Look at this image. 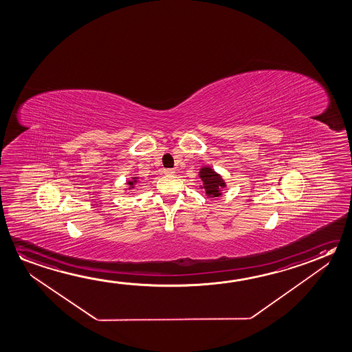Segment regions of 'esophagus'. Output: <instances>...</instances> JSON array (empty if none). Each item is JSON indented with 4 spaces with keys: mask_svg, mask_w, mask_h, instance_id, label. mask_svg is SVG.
I'll list each match as a JSON object with an SVG mask.
<instances>
[{
    "mask_svg": "<svg viewBox=\"0 0 352 352\" xmlns=\"http://www.w3.org/2000/svg\"><path fill=\"white\" fill-rule=\"evenodd\" d=\"M164 173L170 176V175H173V173H175V170H173V168H165V170H164Z\"/></svg>",
    "mask_w": 352,
    "mask_h": 352,
    "instance_id": "obj_1",
    "label": "esophagus"
}]
</instances>
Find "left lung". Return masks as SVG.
Listing matches in <instances>:
<instances>
[{
	"label": "left lung",
	"mask_w": 352,
	"mask_h": 352,
	"mask_svg": "<svg viewBox=\"0 0 352 352\" xmlns=\"http://www.w3.org/2000/svg\"><path fill=\"white\" fill-rule=\"evenodd\" d=\"M199 179L203 182L201 188L206 190L209 198H217L221 195V188L226 187L223 177L215 173L210 166H203L199 171Z\"/></svg>",
	"instance_id": "8db88e82"
}]
</instances>
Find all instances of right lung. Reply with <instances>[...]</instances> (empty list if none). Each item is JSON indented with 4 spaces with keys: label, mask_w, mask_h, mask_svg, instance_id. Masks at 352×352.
<instances>
[{
    "label": "right lung",
    "mask_w": 352,
    "mask_h": 352,
    "mask_svg": "<svg viewBox=\"0 0 352 352\" xmlns=\"http://www.w3.org/2000/svg\"><path fill=\"white\" fill-rule=\"evenodd\" d=\"M137 179H138V177H132V179L127 182V184L129 186V190H131V188H133L134 184H135V182H137Z\"/></svg>",
    "instance_id": "1"
}]
</instances>
